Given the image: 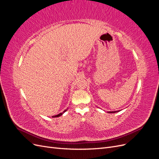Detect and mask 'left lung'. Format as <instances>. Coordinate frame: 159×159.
<instances>
[{"label": "left lung", "mask_w": 159, "mask_h": 159, "mask_svg": "<svg viewBox=\"0 0 159 159\" xmlns=\"http://www.w3.org/2000/svg\"><path fill=\"white\" fill-rule=\"evenodd\" d=\"M116 112H117V111H110L109 113H116Z\"/></svg>", "instance_id": "obj_1"}]
</instances>
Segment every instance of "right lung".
<instances>
[{"label":"right lung","mask_w":159,"mask_h":159,"mask_svg":"<svg viewBox=\"0 0 159 159\" xmlns=\"http://www.w3.org/2000/svg\"><path fill=\"white\" fill-rule=\"evenodd\" d=\"M67 111V109H66V110H64V112H62V113H60V114H58V115H54V116H52V117H60V116H61V115L63 114L64 112H66Z\"/></svg>","instance_id":"1"}]
</instances>
